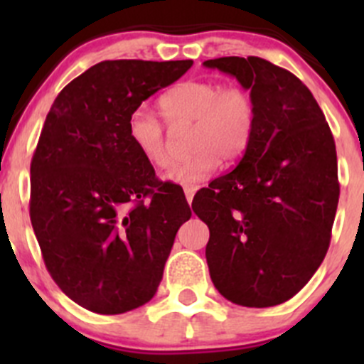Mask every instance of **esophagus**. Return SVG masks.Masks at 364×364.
<instances>
[{
	"label": "esophagus",
	"instance_id": "obj_1",
	"mask_svg": "<svg viewBox=\"0 0 364 364\" xmlns=\"http://www.w3.org/2000/svg\"><path fill=\"white\" fill-rule=\"evenodd\" d=\"M193 196H196V188H193V186H186V188H185V197H186V200H188V204L192 203Z\"/></svg>",
	"mask_w": 364,
	"mask_h": 364
}]
</instances>
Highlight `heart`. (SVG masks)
Returning <instances> with one entry per match:
<instances>
[{"mask_svg":"<svg viewBox=\"0 0 364 364\" xmlns=\"http://www.w3.org/2000/svg\"><path fill=\"white\" fill-rule=\"evenodd\" d=\"M161 116L171 124L190 123V149L164 172L165 181L193 186L216 172L222 159L236 161L247 151L255 130V102L241 86L223 87L215 80H185L165 91L159 100ZM128 141L153 167L167 164L165 132L148 109L134 111L127 123Z\"/></svg>","mask_w":364,"mask_h":364,"instance_id":"1","label":"heart"}]
</instances>
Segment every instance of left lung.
Instances as JSON below:
<instances>
[{"label":"left lung","mask_w":364,"mask_h":364,"mask_svg":"<svg viewBox=\"0 0 364 364\" xmlns=\"http://www.w3.org/2000/svg\"><path fill=\"white\" fill-rule=\"evenodd\" d=\"M204 67L236 77L257 112L240 164L193 197V213L209 227V274L232 303L274 306L308 284L329 248L340 196L335 139L289 70L255 56Z\"/></svg>","instance_id":"left-lung-1"}]
</instances>
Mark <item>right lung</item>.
Masks as SVG:
<instances>
[{
	"label": "right lung",
	"mask_w": 364,
	"mask_h": 364,
	"mask_svg": "<svg viewBox=\"0 0 364 364\" xmlns=\"http://www.w3.org/2000/svg\"><path fill=\"white\" fill-rule=\"evenodd\" d=\"M186 61H102L54 100L31 160L29 216L58 287L117 315L156 294L176 232L192 216L132 146L128 117L185 75Z\"/></svg>",
	"instance_id": "1"
}]
</instances>
